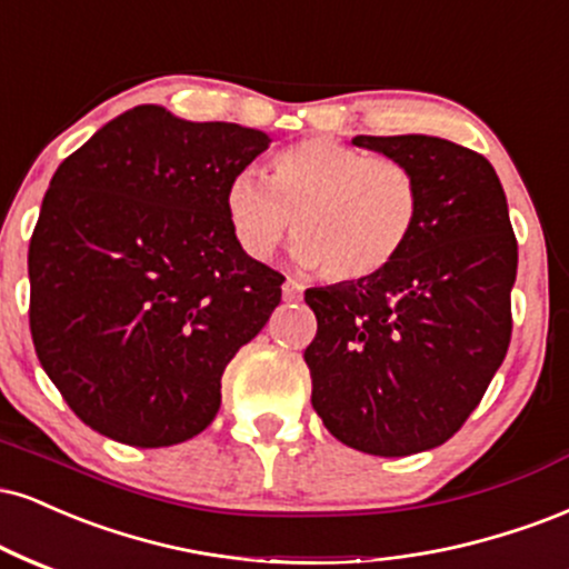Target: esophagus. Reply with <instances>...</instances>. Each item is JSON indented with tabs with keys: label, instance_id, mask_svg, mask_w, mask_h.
Wrapping results in <instances>:
<instances>
[{
	"label": "esophagus",
	"instance_id": "esophagus-1",
	"mask_svg": "<svg viewBox=\"0 0 569 569\" xmlns=\"http://www.w3.org/2000/svg\"><path fill=\"white\" fill-rule=\"evenodd\" d=\"M302 297H305V286L297 283V280H286V283H283V302H289V305L302 302Z\"/></svg>",
	"mask_w": 569,
	"mask_h": 569
}]
</instances>
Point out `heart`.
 <instances>
[{"label": "heart", "mask_w": 569, "mask_h": 569, "mask_svg": "<svg viewBox=\"0 0 569 569\" xmlns=\"http://www.w3.org/2000/svg\"><path fill=\"white\" fill-rule=\"evenodd\" d=\"M224 217L254 262L278 254L293 219L297 262L355 283L406 251L421 219V182L408 163L315 134L278 150L267 180L254 169L232 177Z\"/></svg>", "instance_id": "obj_1"}]
</instances>
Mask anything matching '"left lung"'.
I'll return each instance as SVG.
<instances>
[{"label":"left lung","mask_w":569,"mask_h":569,"mask_svg":"<svg viewBox=\"0 0 569 569\" xmlns=\"http://www.w3.org/2000/svg\"><path fill=\"white\" fill-rule=\"evenodd\" d=\"M408 163L421 219L400 259L358 283L305 291L312 408L339 442L400 458L450 440L506 358L517 238L496 169L427 134L355 137Z\"/></svg>","instance_id":"1"}]
</instances>
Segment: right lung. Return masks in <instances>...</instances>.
Instances as JSON below:
<instances>
[{"instance_id": "1", "label": "right lung", "mask_w": 569, "mask_h": 569, "mask_svg": "<svg viewBox=\"0 0 569 569\" xmlns=\"http://www.w3.org/2000/svg\"><path fill=\"white\" fill-rule=\"evenodd\" d=\"M270 137L137 106L54 172L29 246L37 358L68 408L132 448L201 435L283 276L238 249L224 190Z\"/></svg>"}]
</instances>
